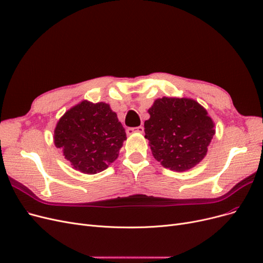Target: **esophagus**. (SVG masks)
Here are the masks:
<instances>
[{"instance_id":"obj_1","label":"esophagus","mask_w":263,"mask_h":263,"mask_svg":"<svg viewBox=\"0 0 263 263\" xmlns=\"http://www.w3.org/2000/svg\"><path fill=\"white\" fill-rule=\"evenodd\" d=\"M126 133L128 135H132L134 133H144V126H138V127H128V128L126 129Z\"/></svg>"}]
</instances>
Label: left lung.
<instances>
[{
    "instance_id": "obj_1",
    "label": "left lung",
    "mask_w": 263,
    "mask_h": 263,
    "mask_svg": "<svg viewBox=\"0 0 263 263\" xmlns=\"http://www.w3.org/2000/svg\"><path fill=\"white\" fill-rule=\"evenodd\" d=\"M145 138L157 161L178 172L192 169L208 153L215 124L194 100L162 98L148 109Z\"/></svg>"
}]
</instances>
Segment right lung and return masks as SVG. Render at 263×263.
Instances as JSON below:
<instances>
[{
    "instance_id": "obj_1",
    "label": "right lung",
    "mask_w": 263,
    "mask_h": 263,
    "mask_svg": "<svg viewBox=\"0 0 263 263\" xmlns=\"http://www.w3.org/2000/svg\"><path fill=\"white\" fill-rule=\"evenodd\" d=\"M126 139L115 112L106 103L82 101L57 123L53 140L73 168L95 174L114 162Z\"/></svg>"
}]
</instances>
